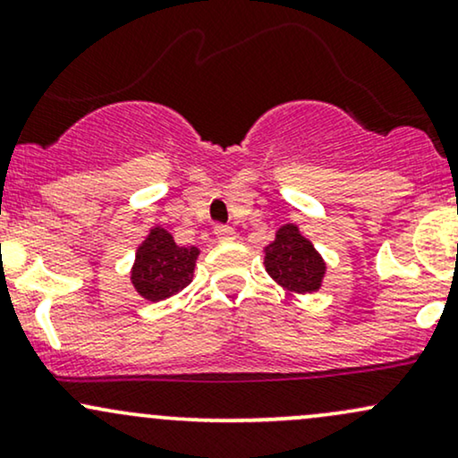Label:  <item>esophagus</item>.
I'll return each mask as SVG.
<instances>
[{
  "mask_svg": "<svg viewBox=\"0 0 458 458\" xmlns=\"http://www.w3.org/2000/svg\"><path fill=\"white\" fill-rule=\"evenodd\" d=\"M215 236H217L219 241H225V243H228V241H234L236 233H234V228H230V225L219 224V225H215Z\"/></svg>",
  "mask_w": 458,
  "mask_h": 458,
  "instance_id": "esophagus-1",
  "label": "esophagus"
}]
</instances>
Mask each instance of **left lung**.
<instances>
[{"instance_id": "left-lung-1", "label": "left lung", "mask_w": 458, "mask_h": 458, "mask_svg": "<svg viewBox=\"0 0 458 458\" xmlns=\"http://www.w3.org/2000/svg\"><path fill=\"white\" fill-rule=\"evenodd\" d=\"M265 269L288 293H317L325 277V260L295 224L282 225L265 247Z\"/></svg>"}]
</instances>
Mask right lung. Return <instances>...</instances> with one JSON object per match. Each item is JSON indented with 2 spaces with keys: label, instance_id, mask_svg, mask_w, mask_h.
Segmentation results:
<instances>
[{
  "label": "right lung",
  "instance_id": "1",
  "mask_svg": "<svg viewBox=\"0 0 458 458\" xmlns=\"http://www.w3.org/2000/svg\"><path fill=\"white\" fill-rule=\"evenodd\" d=\"M198 254V247L176 245L174 236L155 225L135 251L131 284L148 301L174 297L191 284Z\"/></svg>",
  "mask_w": 458,
  "mask_h": 458
}]
</instances>
